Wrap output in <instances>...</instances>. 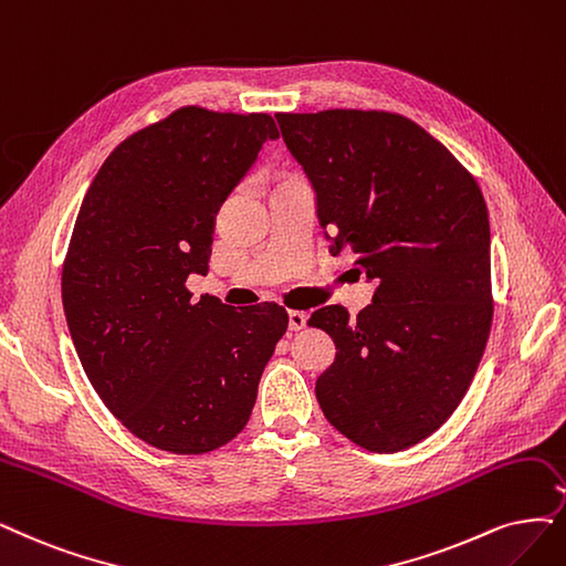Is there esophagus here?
I'll return each mask as SVG.
<instances>
[{
    "mask_svg": "<svg viewBox=\"0 0 566 566\" xmlns=\"http://www.w3.org/2000/svg\"><path fill=\"white\" fill-rule=\"evenodd\" d=\"M307 324V312L303 310H291L289 312V328L291 331H303Z\"/></svg>",
    "mask_w": 566,
    "mask_h": 566,
    "instance_id": "34e87169",
    "label": "esophagus"
}]
</instances>
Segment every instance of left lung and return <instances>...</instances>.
I'll list each match as a JSON object with an SVG mask.
<instances>
[{
    "label": "left lung",
    "instance_id": "obj_1",
    "mask_svg": "<svg viewBox=\"0 0 566 566\" xmlns=\"http://www.w3.org/2000/svg\"><path fill=\"white\" fill-rule=\"evenodd\" d=\"M317 196L331 254L378 282L349 319L312 312L336 343L317 380L326 420L370 452L424 441L462 403L494 315L490 217L478 181L415 120L378 109L275 114Z\"/></svg>",
    "mask_w": 566,
    "mask_h": 566
}]
</instances>
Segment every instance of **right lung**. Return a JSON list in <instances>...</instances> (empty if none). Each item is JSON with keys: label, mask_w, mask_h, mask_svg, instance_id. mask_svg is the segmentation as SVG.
Wrapping results in <instances>:
<instances>
[{"label": "right lung", "mask_w": 566, "mask_h": 566, "mask_svg": "<svg viewBox=\"0 0 566 566\" xmlns=\"http://www.w3.org/2000/svg\"><path fill=\"white\" fill-rule=\"evenodd\" d=\"M280 130L268 114L181 107L123 139L81 202L62 305L102 403L139 441L212 452L244 429L289 315L193 301L221 202Z\"/></svg>", "instance_id": "1"}]
</instances>
